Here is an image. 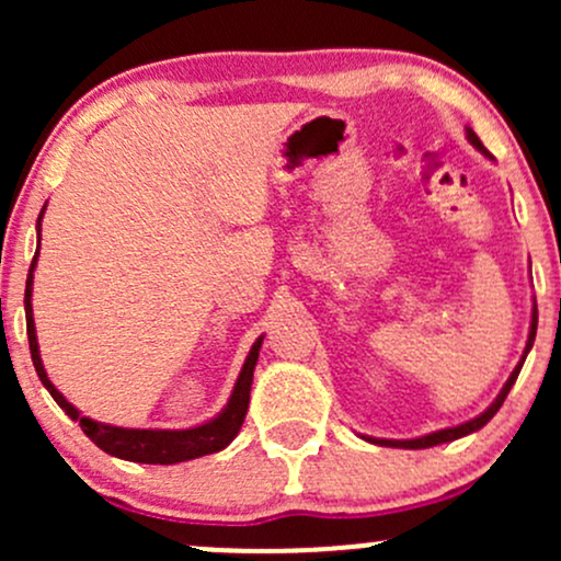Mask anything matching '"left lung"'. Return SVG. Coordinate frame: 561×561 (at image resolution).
I'll return each mask as SVG.
<instances>
[{"label": "left lung", "instance_id": "1", "mask_svg": "<svg viewBox=\"0 0 561 561\" xmlns=\"http://www.w3.org/2000/svg\"><path fill=\"white\" fill-rule=\"evenodd\" d=\"M467 139H469V145L474 147V150L482 152V156H485V158H491V152L485 150V145H482L478 134H474L472 128H469V126H467ZM491 160H493V158H491ZM536 330H538V306H536V302H533L530 334H527V343H525L523 358H519V364L514 366V371H512V375H508V379H506V382H504V388H501L499 396H495V401H493L491 405H488V409L482 411V414L474 416V420H469V422H465V424H456V427L437 430V433H430V435H422V437H411V440H388V437H369V435H362V437H364V440L375 443V446H385V448H411V450H416V448H433V446H440V443L459 440V437H465V435H472V433H478L480 427H485V424L493 420V416H495V411H499V409H501V403L506 401V396H508V390H512V385L517 382V377H519V369H523V364H525L527 353H530L533 343H536Z\"/></svg>", "mask_w": 561, "mask_h": 561}]
</instances>
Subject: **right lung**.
<instances>
[{"mask_svg": "<svg viewBox=\"0 0 561 561\" xmlns=\"http://www.w3.org/2000/svg\"><path fill=\"white\" fill-rule=\"evenodd\" d=\"M47 205L42 208L36 221V231H42V218ZM42 240V237H38ZM38 261V248L34 261H31L28 279H25V330H28V345H31V358H34V369L38 379H42L44 388L49 390V396L55 398V403L60 405L62 411L73 422L81 424V430L87 433L89 440L94 443L96 448H102L105 454L118 456V459L137 461V465H179V461L197 459V456L216 454V450H224L234 440L237 433H240L244 414H248L250 403V385H253V371L255 364H259V351L263 343V334L255 340L253 347H250L248 358H244L240 377H237L234 388H231V396L227 405L214 416V420L195 424V427L186 430H137V427H115V424H105L83 416L73 403L66 401L60 390L55 388L53 379L47 377V369H44L42 356H38V340H36V324H34V306H31V295H34V272Z\"/></svg>", "mask_w": 561, "mask_h": 561, "instance_id": "1", "label": "right lung"}]
</instances>
